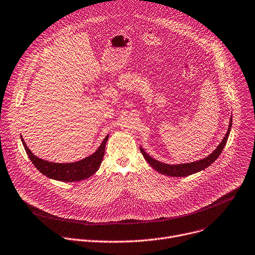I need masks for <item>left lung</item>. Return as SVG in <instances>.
<instances>
[{
  "label": "left lung",
  "mask_w": 255,
  "mask_h": 255,
  "mask_svg": "<svg viewBox=\"0 0 255 255\" xmlns=\"http://www.w3.org/2000/svg\"><path fill=\"white\" fill-rule=\"evenodd\" d=\"M231 128H232V117H231L227 134L225 135L224 139L220 141V143L217 145V147L207 157L200 159L195 162L182 163V164H166V163L160 162L152 157H150L148 154H146V151H144V149L141 146H140V151H141L143 158L146 160V162L159 173L165 174L168 176H175V177L189 176V175H192V174H195L197 172L204 170L205 168L209 167L219 157V155L222 154V151L228 141Z\"/></svg>",
  "instance_id": "1"
}]
</instances>
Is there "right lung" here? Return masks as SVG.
I'll use <instances>...</instances> for the list:
<instances>
[{"label": "right lung", "mask_w": 255, "mask_h": 255, "mask_svg": "<svg viewBox=\"0 0 255 255\" xmlns=\"http://www.w3.org/2000/svg\"><path fill=\"white\" fill-rule=\"evenodd\" d=\"M20 138L29 160L42 174L58 181L73 182L87 179L98 170L105 156L109 134L92 155L73 163H53L40 159L29 150L22 136H20Z\"/></svg>", "instance_id": "obj_1"}]
</instances>
